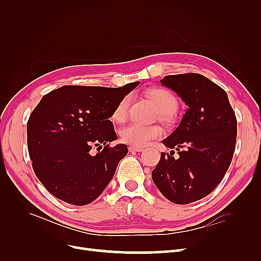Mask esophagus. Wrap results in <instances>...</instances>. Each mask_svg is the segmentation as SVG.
<instances>
[{
	"label": "esophagus",
	"instance_id": "34e87169",
	"mask_svg": "<svg viewBox=\"0 0 261 261\" xmlns=\"http://www.w3.org/2000/svg\"><path fill=\"white\" fill-rule=\"evenodd\" d=\"M128 149L129 151H135V152H141L144 150L143 147H138V146H129Z\"/></svg>",
	"mask_w": 261,
	"mask_h": 261
}]
</instances>
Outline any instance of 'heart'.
<instances>
[{
	"label": "heart",
	"instance_id": "1",
	"mask_svg": "<svg viewBox=\"0 0 261 261\" xmlns=\"http://www.w3.org/2000/svg\"><path fill=\"white\" fill-rule=\"evenodd\" d=\"M148 98L151 100L156 109L161 113V117L167 120L170 114L175 112L177 108V100L169 90L156 88L147 92ZM130 98L128 96L124 97L118 102L114 109L112 118L115 122L122 123L127 116V110L129 106ZM162 136V128L159 126H145L137 123H132L121 130V137L125 141L134 146H147L150 141L160 138Z\"/></svg>",
	"mask_w": 261,
	"mask_h": 261
}]
</instances>
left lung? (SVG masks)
<instances>
[{"instance_id":"1","label":"left lung","mask_w":261,"mask_h":261,"mask_svg":"<svg viewBox=\"0 0 261 261\" xmlns=\"http://www.w3.org/2000/svg\"><path fill=\"white\" fill-rule=\"evenodd\" d=\"M160 83L175 91L187 110L175 130L162 140L179 156L162 152L152 180L170 201L191 203L222 180L233 158L238 122L226 92L203 75H168Z\"/></svg>"}]
</instances>
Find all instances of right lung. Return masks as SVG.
Segmentation results:
<instances>
[{
    "instance_id": "obj_1",
    "label": "right lung",
    "mask_w": 261,
    "mask_h": 261,
    "mask_svg": "<svg viewBox=\"0 0 261 261\" xmlns=\"http://www.w3.org/2000/svg\"><path fill=\"white\" fill-rule=\"evenodd\" d=\"M139 84L63 86L42 97L27 123V144L35 174L53 196L84 206L105 191L128 152L124 144L109 147L117 139L109 118Z\"/></svg>"
}]
</instances>
